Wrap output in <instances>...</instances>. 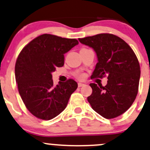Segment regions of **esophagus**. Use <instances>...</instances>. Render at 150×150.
Segmentation results:
<instances>
[{
	"label": "esophagus",
	"mask_w": 150,
	"mask_h": 150,
	"mask_svg": "<svg viewBox=\"0 0 150 150\" xmlns=\"http://www.w3.org/2000/svg\"><path fill=\"white\" fill-rule=\"evenodd\" d=\"M84 85L83 83H78V86L79 87H81V86H83Z\"/></svg>",
	"instance_id": "1"
}]
</instances>
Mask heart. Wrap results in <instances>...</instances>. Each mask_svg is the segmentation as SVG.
I'll use <instances>...</instances> for the list:
<instances>
[{"label": "heart", "instance_id": "1", "mask_svg": "<svg viewBox=\"0 0 150 150\" xmlns=\"http://www.w3.org/2000/svg\"><path fill=\"white\" fill-rule=\"evenodd\" d=\"M78 76H79V78H80V79H83L84 76H83V74H79V75Z\"/></svg>", "mask_w": 150, "mask_h": 150}]
</instances>
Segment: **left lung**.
Returning a JSON list of instances; mask_svg holds the SVG:
<instances>
[{
    "instance_id": "1",
    "label": "left lung",
    "mask_w": 150,
    "mask_h": 150,
    "mask_svg": "<svg viewBox=\"0 0 150 150\" xmlns=\"http://www.w3.org/2000/svg\"><path fill=\"white\" fill-rule=\"evenodd\" d=\"M79 40L96 53L98 63L91 78H108L105 86L90 83L93 91L87 98L88 103L106 119L122 115L132 105L138 92L140 67L135 54L123 40L109 33Z\"/></svg>"
}]
</instances>
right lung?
<instances>
[{
    "label": "right lung",
    "mask_w": 150,
    "mask_h": 150,
    "mask_svg": "<svg viewBox=\"0 0 150 150\" xmlns=\"http://www.w3.org/2000/svg\"><path fill=\"white\" fill-rule=\"evenodd\" d=\"M76 39L44 34L22 50L15 67L18 91L28 110L38 118L49 120L66 108L78 87L74 80L54 85L52 73L64 66V54L78 45Z\"/></svg>",
    "instance_id": "right-lung-1"
}]
</instances>
